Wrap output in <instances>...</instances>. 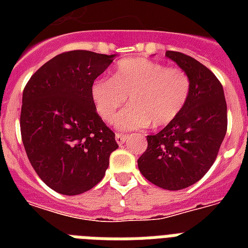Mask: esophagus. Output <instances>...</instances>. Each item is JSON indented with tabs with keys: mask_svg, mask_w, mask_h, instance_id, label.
<instances>
[{
	"mask_svg": "<svg viewBox=\"0 0 248 248\" xmlns=\"http://www.w3.org/2000/svg\"><path fill=\"white\" fill-rule=\"evenodd\" d=\"M127 140V135H122V134H116V141L118 145H122V144L126 143Z\"/></svg>",
	"mask_w": 248,
	"mask_h": 248,
	"instance_id": "1",
	"label": "esophagus"
}]
</instances>
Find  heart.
I'll use <instances>...</instances> for the list:
<instances>
[{
	"instance_id": "obj_1",
	"label": "heart",
	"mask_w": 248,
	"mask_h": 248,
	"mask_svg": "<svg viewBox=\"0 0 248 248\" xmlns=\"http://www.w3.org/2000/svg\"><path fill=\"white\" fill-rule=\"evenodd\" d=\"M97 114L118 131L162 127L171 124L184 109L190 93V79L180 68H166L145 58L124 59L113 68L112 78L95 79L90 89Z\"/></svg>"
}]
</instances>
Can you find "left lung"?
Returning a JSON list of instances; mask_svg holds the SVG:
<instances>
[{"instance_id": "obj_1", "label": "left lung", "mask_w": 248, "mask_h": 248, "mask_svg": "<svg viewBox=\"0 0 248 248\" xmlns=\"http://www.w3.org/2000/svg\"><path fill=\"white\" fill-rule=\"evenodd\" d=\"M165 56L188 75L190 93L171 124L147 136L138 167L152 184L180 190L201 180L215 162L227 134V101L219 79L198 60L177 51Z\"/></svg>"}]
</instances>
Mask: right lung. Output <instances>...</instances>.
I'll use <instances>...</instances> for the list:
<instances>
[{"instance_id":"obj_1","label":"right lung","mask_w":248,"mask_h":248,"mask_svg":"<svg viewBox=\"0 0 248 248\" xmlns=\"http://www.w3.org/2000/svg\"><path fill=\"white\" fill-rule=\"evenodd\" d=\"M116 55L75 50L56 55L23 91L21 140L37 175L52 190L77 196L104 177L118 145L91 99V85Z\"/></svg>"}]
</instances>
